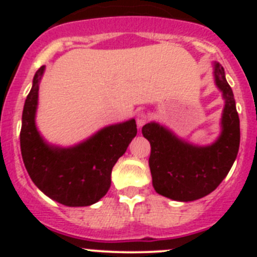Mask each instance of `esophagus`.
Listing matches in <instances>:
<instances>
[{
	"instance_id": "esophagus-1",
	"label": "esophagus",
	"mask_w": 257,
	"mask_h": 257,
	"mask_svg": "<svg viewBox=\"0 0 257 257\" xmlns=\"http://www.w3.org/2000/svg\"><path fill=\"white\" fill-rule=\"evenodd\" d=\"M148 119H149V116H148L147 114H145V113H139L138 115H137V125H138L139 128H142V126H143L144 124L147 123Z\"/></svg>"
}]
</instances>
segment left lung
<instances>
[{
    "label": "left lung",
    "mask_w": 257,
    "mask_h": 257,
    "mask_svg": "<svg viewBox=\"0 0 257 257\" xmlns=\"http://www.w3.org/2000/svg\"><path fill=\"white\" fill-rule=\"evenodd\" d=\"M212 68L215 84L225 102L216 141L208 145L193 144L157 121L142 129L152 147L149 168L153 186L158 194L172 200L194 201L206 196L224 180L237 157L240 120L234 93L221 64L214 62Z\"/></svg>",
    "instance_id": "1"
}]
</instances>
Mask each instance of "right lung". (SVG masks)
Instances as JSON below:
<instances>
[{
	"label": "right lung",
	"instance_id": "obj_1",
	"mask_svg": "<svg viewBox=\"0 0 257 257\" xmlns=\"http://www.w3.org/2000/svg\"><path fill=\"white\" fill-rule=\"evenodd\" d=\"M46 67L32 80L22 113L21 153L35 185L52 200L66 206H88L99 201L110 188L116 160L137 136L136 119L110 124L72 147L48 143L37 129L40 83Z\"/></svg>",
	"mask_w": 257,
	"mask_h": 257
}]
</instances>
